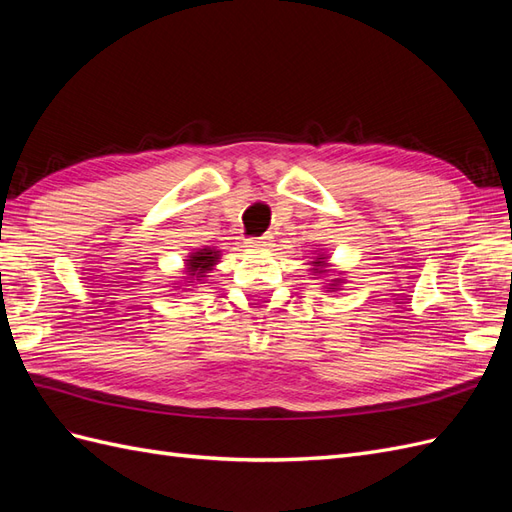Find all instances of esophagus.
Here are the masks:
<instances>
[{"instance_id":"obj_1","label":"esophagus","mask_w":512,"mask_h":512,"mask_svg":"<svg viewBox=\"0 0 512 512\" xmlns=\"http://www.w3.org/2000/svg\"><path fill=\"white\" fill-rule=\"evenodd\" d=\"M245 243H247V247H252V250H267V247H271V237L269 235L250 237Z\"/></svg>"}]
</instances>
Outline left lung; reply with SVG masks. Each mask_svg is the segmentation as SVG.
<instances>
[{
    "label": "left lung",
    "mask_w": 512,
    "mask_h": 512,
    "mask_svg": "<svg viewBox=\"0 0 512 512\" xmlns=\"http://www.w3.org/2000/svg\"><path fill=\"white\" fill-rule=\"evenodd\" d=\"M314 267H316V269H314V271H316V273H322V267H324V260H322V258H318V260H316V262H314ZM337 284H339V280H335V282H333V284H331V286H333V288H335V286H337Z\"/></svg>",
    "instance_id": "obj_1"
}]
</instances>
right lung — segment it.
<instances>
[{"label": "right lung", "mask_w": 512, "mask_h": 512, "mask_svg": "<svg viewBox=\"0 0 512 512\" xmlns=\"http://www.w3.org/2000/svg\"><path fill=\"white\" fill-rule=\"evenodd\" d=\"M218 252L211 250V247H205V250H198L190 256L188 260V275L190 280H200V277H205V273L211 271V267L218 262Z\"/></svg>", "instance_id": "right-lung-1"}]
</instances>
